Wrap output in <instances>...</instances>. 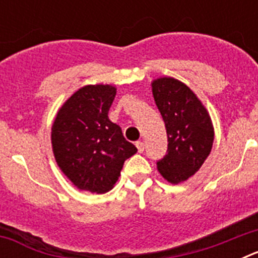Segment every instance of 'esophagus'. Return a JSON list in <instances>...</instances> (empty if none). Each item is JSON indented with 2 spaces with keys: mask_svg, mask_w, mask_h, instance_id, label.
<instances>
[{
  "mask_svg": "<svg viewBox=\"0 0 258 258\" xmlns=\"http://www.w3.org/2000/svg\"><path fill=\"white\" fill-rule=\"evenodd\" d=\"M136 146H137V149H138V152H143L145 151V145H143V142H141V141H138V142L136 143Z\"/></svg>",
  "mask_w": 258,
  "mask_h": 258,
  "instance_id": "esophagus-1",
  "label": "esophagus"
}]
</instances>
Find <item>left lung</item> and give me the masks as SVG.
Wrapping results in <instances>:
<instances>
[{
    "mask_svg": "<svg viewBox=\"0 0 258 258\" xmlns=\"http://www.w3.org/2000/svg\"><path fill=\"white\" fill-rule=\"evenodd\" d=\"M151 86L168 136V154L157 161V170L170 183H182L211 154L214 140L211 116L197 94L179 80L159 77Z\"/></svg>",
    "mask_w": 258,
    "mask_h": 258,
    "instance_id": "8db88e82",
    "label": "left lung"
}]
</instances>
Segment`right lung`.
Listing matches in <instances>:
<instances>
[{"mask_svg": "<svg viewBox=\"0 0 258 258\" xmlns=\"http://www.w3.org/2000/svg\"><path fill=\"white\" fill-rule=\"evenodd\" d=\"M112 85H85L58 109L51 146L59 169L79 190L104 194L115 186L124 161L137 147L108 118Z\"/></svg>", "mask_w": 258, "mask_h": 258, "instance_id": "add662e5", "label": "right lung"}]
</instances>
